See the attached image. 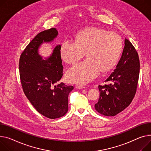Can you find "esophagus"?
I'll return each instance as SVG.
<instances>
[{
	"label": "esophagus",
	"instance_id": "34e87169",
	"mask_svg": "<svg viewBox=\"0 0 151 151\" xmlns=\"http://www.w3.org/2000/svg\"><path fill=\"white\" fill-rule=\"evenodd\" d=\"M76 88H78V89H81V88H84L85 87L84 86H75Z\"/></svg>",
	"mask_w": 151,
	"mask_h": 151
}]
</instances>
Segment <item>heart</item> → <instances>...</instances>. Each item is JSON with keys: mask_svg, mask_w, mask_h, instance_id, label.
I'll use <instances>...</instances> for the list:
<instances>
[{"mask_svg": "<svg viewBox=\"0 0 151 151\" xmlns=\"http://www.w3.org/2000/svg\"><path fill=\"white\" fill-rule=\"evenodd\" d=\"M122 48V39L114 32L94 27L79 32L75 41H65L60 50L63 61L70 64L82 59L85 52L87 57L67 70V81L86 84L95 79L101 71L108 72L116 64Z\"/></svg>", "mask_w": 151, "mask_h": 151, "instance_id": "obj_1", "label": "heart"}]
</instances>
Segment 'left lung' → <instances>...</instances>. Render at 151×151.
Here are the masks:
<instances>
[{"label": "left lung", "mask_w": 151, "mask_h": 151, "mask_svg": "<svg viewBox=\"0 0 151 151\" xmlns=\"http://www.w3.org/2000/svg\"><path fill=\"white\" fill-rule=\"evenodd\" d=\"M139 73V60L135 47L125 39L121 58L114 71L98 86L99 98L96 110L105 116H115L131 103L135 95Z\"/></svg>", "instance_id": "8db88e82"}]
</instances>
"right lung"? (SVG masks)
Listing matches in <instances>:
<instances>
[{
    "label": "right lung",
    "mask_w": 151,
    "mask_h": 151,
    "mask_svg": "<svg viewBox=\"0 0 151 151\" xmlns=\"http://www.w3.org/2000/svg\"><path fill=\"white\" fill-rule=\"evenodd\" d=\"M55 28L37 34L29 43L19 59L20 78L24 92L37 111L55 119L68 111V96L72 86L58 83L63 75L61 45H57L47 58L39 54L44 43L51 42L58 36Z\"/></svg>",
    "instance_id": "obj_1"
}]
</instances>
